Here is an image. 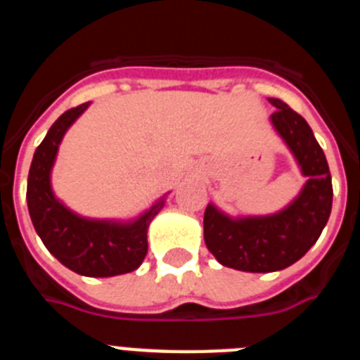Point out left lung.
Wrapping results in <instances>:
<instances>
[{
	"instance_id": "8db88e82",
	"label": "left lung",
	"mask_w": 360,
	"mask_h": 360,
	"mask_svg": "<svg viewBox=\"0 0 360 360\" xmlns=\"http://www.w3.org/2000/svg\"><path fill=\"white\" fill-rule=\"evenodd\" d=\"M278 110L272 124L308 176L297 200L285 211L265 218H227L207 205L203 240L221 265L243 272H274L295 263L319 240L332 211V174L310 126L290 106L269 98Z\"/></svg>"
}]
</instances>
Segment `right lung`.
<instances>
[{"mask_svg":"<svg viewBox=\"0 0 360 360\" xmlns=\"http://www.w3.org/2000/svg\"><path fill=\"white\" fill-rule=\"evenodd\" d=\"M88 103L65 111L37 146L28 171L27 203L34 229L44 247L81 276L110 278L139 269L148 254V227L162 202L129 225L91 221L70 212L50 189V169L66 129Z\"/></svg>","mask_w":360,"mask_h":360,"instance_id":"right-lung-1","label":"right lung"}]
</instances>
